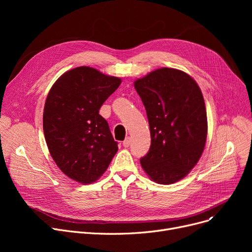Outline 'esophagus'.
<instances>
[{
  "mask_svg": "<svg viewBox=\"0 0 252 252\" xmlns=\"http://www.w3.org/2000/svg\"><path fill=\"white\" fill-rule=\"evenodd\" d=\"M129 144H130V139L127 137V138H126V139H125V141L123 142V145H124L125 147H126V148H127V147L129 146Z\"/></svg>",
  "mask_w": 252,
  "mask_h": 252,
  "instance_id": "34e87169",
  "label": "esophagus"
}]
</instances>
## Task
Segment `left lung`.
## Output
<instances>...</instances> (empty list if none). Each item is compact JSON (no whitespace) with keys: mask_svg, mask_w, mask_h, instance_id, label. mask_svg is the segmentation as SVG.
<instances>
[{"mask_svg":"<svg viewBox=\"0 0 252 252\" xmlns=\"http://www.w3.org/2000/svg\"><path fill=\"white\" fill-rule=\"evenodd\" d=\"M134 85L146 109L151 136L141 165L158 184L176 183L196 165L205 146L207 117L200 88L186 72L167 67Z\"/></svg>","mask_w":252,"mask_h":252,"instance_id":"8db88e82","label":"left lung"}]
</instances>
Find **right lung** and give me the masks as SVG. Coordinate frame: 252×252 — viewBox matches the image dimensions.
<instances>
[{
    "mask_svg": "<svg viewBox=\"0 0 252 252\" xmlns=\"http://www.w3.org/2000/svg\"><path fill=\"white\" fill-rule=\"evenodd\" d=\"M121 83L81 66L62 74L49 92L43 116L46 143L58 167L76 182H96L118 150L99 110Z\"/></svg>",
    "mask_w": 252,
    "mask_h": 252,
    "instance_id": "obj_1",
    "label": "right lung"
}]
</instances>
